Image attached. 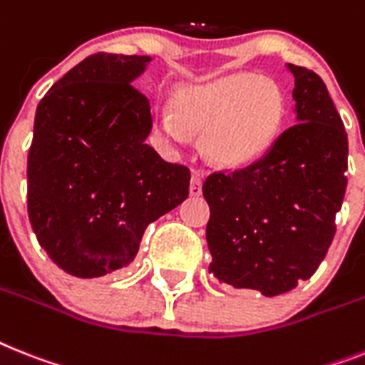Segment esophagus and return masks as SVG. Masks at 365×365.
<instances>
[{"mask_svg": "<svg viewBox=\"0 0 365 365\" xmlns=\"http://www.w3.org/2000/svg\"><path fill=\"white\" fill-rule=\"evenodd\" d=\"M201 186H203V182H201L200 171H192V179H190V195H192V197H200Z\"/></svg>", "mask_w": 365, "mask_h": 365, "instance_id": "obj_1", "label": "esophagus"}]
</instances>
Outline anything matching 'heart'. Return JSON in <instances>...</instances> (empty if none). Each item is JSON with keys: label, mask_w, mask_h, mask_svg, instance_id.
Instances as JSON below:
<instances>
[{"label": "heart", "mask_w": 365, "mask_h": 365, "mask_svg": "<svg viewBox=\"0 0 365 365\" xmlns=\"http://www.w3.org/2000/svg\"><path fill=\"white\" fill-rule=\"evenodd\" d=\"M284 96L257 74H231L173 96V111H160L156 130L171 143L186 132L201 134V153L220 168H244L259 160L278 138Z\"/></svg>", "instance_id": "b5f03b06"}]
</instances>
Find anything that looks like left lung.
Instances as JSON below:
<instances>
[{
	"label": "left lung",
	"instance_id": "1",
	"mask_svg": "<svg viewBox=\"0 0 365 365\" xmlns=\"http://www.w3.org/2000/svg\"><path fill=\"white\" fill-rule=\"evenodd\" d=\"M285 67L294 78L297 125L252 165L203 182L209 272L264 297L312 278L332 244L347 188V134L324 81L308 68Z\"/></svg>",
	"mask_w": 365,
	"mask_h": 365
}]
</instances>
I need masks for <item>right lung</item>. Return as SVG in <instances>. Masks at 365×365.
<instances>
[{"mask_svg": "<svg viewBox=\"0 0 365 365\" xmlns=\"http://www.w3.org/2000/svg\"><path fill=\"white\" fill-rule=\"evenodd\" d=\"M150 61L96 53L38 102L27 212L44 252L76 278L130 264L147 225L188 197V168L145 143L150 106L132 83Z\"/></svg>", "mask_w": 365, "mask_h": 365, "instance_id": "obj_1", "label": "right lung"}]
</instances>
